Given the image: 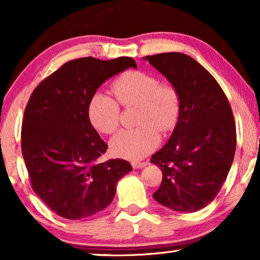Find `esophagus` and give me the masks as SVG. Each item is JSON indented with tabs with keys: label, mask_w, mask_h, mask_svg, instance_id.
Returning a JSON list of instances; mask_svg holds the SVG:
<instances>
[{
	"label": "esophagus",
	"mask_w": 260,
	"mask_h": 260,
	"mask_svg": "<svg viewBox=\"0 0 260 260\" xmlns=\"http://www.w3.org/2000/svg\"><path fill=\"white\" fill-rule=\"evenodd\" d=\"M149 165L148 161H144V162H133V167L135 169H141V168H144V167H147Z\"/></svg>",
	"instance_id": "esophagus-1"
}]
</instances>
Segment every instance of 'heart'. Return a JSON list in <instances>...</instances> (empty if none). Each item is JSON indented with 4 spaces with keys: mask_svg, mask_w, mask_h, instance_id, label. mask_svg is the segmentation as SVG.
Returning <instances> with one entry per match:
<instances>
[{
    "mask_svg": "<svg viewBox=\"0 0 260 260\" xmlns=\"http://www.w3.org/2000/svg\"><path fill=\"white\" fill-rule=\"evenodd\" d=\"M112 91L120 104L137 106L135 129L123 130L111 141V150L119 157L137 161L159 143V134L175 126L180 113V97L172 85L142 71H129L117 78ZM112 95L97 92L88 104V118L99 133L110 135L118 129L120 108Z\"/></svg>",
    "mask_w": 260,
    "mask_h": 260,
    "instance_id": "1",
    "label": "heart"
}]
</instances>
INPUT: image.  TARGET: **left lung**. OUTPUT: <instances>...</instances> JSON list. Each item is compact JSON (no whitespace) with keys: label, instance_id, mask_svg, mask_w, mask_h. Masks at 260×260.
Returning a JSON list of instances; mask_svg holds the SVG:
<instances>
[{"label":"left lung","instance_id":"8db88e82","mask_svg":"<svg viewBox=\"0 0 260 260\" xmlns=\"http://www.w3.org/2000/svg\"><path fill=\"white\" fill-rule=\"evenodd\" d=\"M144 59L180 97L175 129L150 159L163 174L152 197L173 211L197 212L214 200L233 163L237 134L232 109L218 81L191 56L170 52Z\"/></svg>","mask_w":260,"mask_h":260}]
</instances>
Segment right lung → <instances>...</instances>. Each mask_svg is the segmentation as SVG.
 <instances>
[{
	"label": "right lung",
	"instance_id": "1",
	"mask_svg": "<svg viewBox=\"0 0 260 260\" xmlns=\"http://www.w3.org/2000/svg\"><path fill=\"white\" fill-rule=\"evenodd\" d=\"M129 67L137 65L127 56L71 60L42 80L28 101L21 148L31 188L62 218L79 220L103 211L118 181L133 170L122 158L97 161L108 144L88 118L99 86Z\"/></svg>",
	"mask_w": 260,
	"mask_h": 260
}]
</instances>
